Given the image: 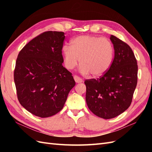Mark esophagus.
<instances>
[{"mask_svg": "<svg viewBox=\"0 0 152 152\" xmlns=\"http://www.w3.org/2000/svg\"><path fill=\"white\" fill-rule=\"evenodd\" d=\"M73 78H74V80H75V82H77V83H80V82H82V79H81V78H80L79 76L74 75V76H73Z\"/></svg>", "mask_w": 152, "mask_h": 152, "instance_id": "esophagus-1", "label": "esophagus"}]
</instances>
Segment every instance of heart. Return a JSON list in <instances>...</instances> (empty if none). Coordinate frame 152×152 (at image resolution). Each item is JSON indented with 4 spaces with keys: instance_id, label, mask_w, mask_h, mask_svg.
Wrapping results in <instances>:
<instances>
[{
    "instance_id": "heart-1",
    "label": "heart",
    "mask_w": 152,
    "mask_h": 152,
    "mask_svg": "<svg viewBox=\"0 0 152 152\" xmlns=\"http://www.w3.org/2000/svg\"><path fill=\"white\" fill-rule=\"evenodd\" d=\"M62 53L67 69L74 68L79 59L80 72L84 75L91 73L93 77L107 72L113 58V45L108 39L89 35L76 37L71 45H63Z\"/></svg>"
}]
</instances>
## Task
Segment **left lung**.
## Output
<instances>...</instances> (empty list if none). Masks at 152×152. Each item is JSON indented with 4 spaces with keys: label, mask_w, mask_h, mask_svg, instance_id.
Here are the masks:
<instances>
[{
    "label": "left lung",
    "mask_w": 152,
    "mask_h": 152,
    "mask_svg": "<svg viewBox=\"0 0 152 152\" xmlns=\"http://www.w3.org/2000/svg\"><path fill=\"white\" fill-rule=\"evenodd\" d=\"M114 58L107 72L97 79L86 80V100L96 116L115 117L130 107L137 82V61L132 49L124 41L110 36Z\"/></svg>",
    "instance_id": "8db88e82"
}]
</instances>
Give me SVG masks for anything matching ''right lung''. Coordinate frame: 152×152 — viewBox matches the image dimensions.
Here are the masks:
<instances>
[{
	"instance_id": "add662e5",
	"label": "right lung",
	"mask_w": 152,
	"mask_h": 152,
	"mask_svg": "<svg viewBox=\"0 0 152 152\" xmlns=\"http://www.w3.org/2000/svg\"><path fill=\"white\" fill-rule=\"evenodd\" d=\"M62 31L43 32L30 40L18 55L14 80L20 103L41 118L61 111L75 85L72 73L63 67Z\"/></svg>"
}]
</instances>
